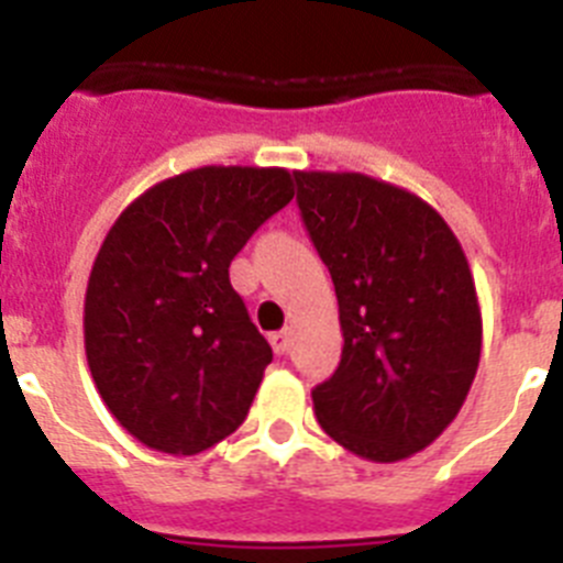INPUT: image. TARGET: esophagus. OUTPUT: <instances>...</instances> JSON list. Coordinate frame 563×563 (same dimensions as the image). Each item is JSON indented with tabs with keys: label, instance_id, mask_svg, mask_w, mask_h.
Returning <instances> with one entry per match:
<instances>
[{
	"label": "esophagus",
	"instance_id": "1",
	"mask_svg": "<svg viewBox=\"0 0 563 563\" xmlns=\"http://www.w3.org/2000/svg\"><path fill=\"white\" fill-rule=\"evenodd\" d=\"M271 343H273V350H276V355H287V352H290V346H292V332L290 330L273 332Z\"/></svg>",
	"mask_w": 563,
	"mask_h": 563
}]
</instances>
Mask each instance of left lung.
I'll use <instances>...</instances> for the list:
<instances>
[{
	"mask_svg": "<svg viewBox=\"0 0 563 563\" xmlns=\"http://www.w3.org/2000/svg\"><path fill=\"white\" fill-rule=\"evenodd\" d=\"M298 211L330 267L343 330L335 375L312 389L321 429L397 462L449 429L482 352L460 239L417 194L355 172H296Z\"/></svg>",
	"mask_w": 563,
	"mask_h": 563,
	"instance_id": "1",
	"label": "left lung"
}]
</instances>
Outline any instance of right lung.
Returning <instances> with one entry per match:
<instances>
[{
    "instance_id": "right-lung-1",
    "label": "right lung",
    "mask_w": 563,
    "mask_h": 563,
    "mask_svg": "<svg viewBox=\"0 0 563 563\" xmlns=\"http://www.w3.org/2000/svg\"><path fill=\"white\" fill-rule=\"evenodd\" d=\"M290 200L287 168L202 166L152 186L109 228L84 346L107 409L148 449L200 454L247 417L273 350L228 267Z\"/></svg>"
}]
</instances>
